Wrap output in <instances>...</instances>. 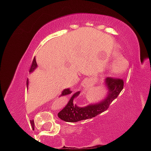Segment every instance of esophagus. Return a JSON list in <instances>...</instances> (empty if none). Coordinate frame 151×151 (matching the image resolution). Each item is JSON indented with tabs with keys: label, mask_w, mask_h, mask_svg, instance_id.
<instances>
[{
	"label": "esophagus",
	"mask_w": 151,
	"mask_h": 151,
	"mask_svg": "<svg viewBox=\"0 0 151 151\" xmlns=\"http://www.w3.org/2000/svg\"><path fill=\"white\" fill-rule=\"evenodd\" d=\"M87 85H88L87 81H84V82H83V84H82V86H83V87H86Z\"/></svg>",
	"instance_id": "1"
}]
</instances>
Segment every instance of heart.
I'll use <instances>...</instances> for the list:
<instances>
[{
    "label": "heart",
    "instance_id": "1",
    "mask_svg": "<svg viewBox=\"0 0 151 151\" xmlns=\"http://www.w3.org/2000/svg\"><path fill=\"white\" fill-rule=\"evenodd\" d=\"M116 56H119V55H116ZM128 67H129V65L125 59L118 58L111 65L109 73L112 77H119L126 72Z\"/></svg>",
    "mask_w": 151,
    "mask_h": 151
}]
</instances>
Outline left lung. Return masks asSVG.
Wrapping results in <instances>:
<instances>
[{
	"instance_id": "obj_1",
	"label": "left lung",
	"mask_w": 151,
	"mask_h": 151,
	"mask_svg": "<svg viewBox=\"0 0 151 151\" xmlns=\"http://www.w3.org/2000/svg\"><path fill=\"white\" fill-rule=\"evenodd\" d=\"M104 84L107 89V93L103 99L98 103L90 104L83 107L78 106L76 104H74V99L80 94V92L77 91L71 97L65 108L59 112L58 117L66 122H77L91 119L106 110L124 88V81L121 79L107 77Z\"/></svg>"
}]
</instances>
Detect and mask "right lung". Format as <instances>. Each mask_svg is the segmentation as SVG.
Masks as SVG:
<instances>
[{
    "label": "right lung",
    "mask_w": 151,
    "mask_h": 151,
    "mask_svg": "<svg viewBox=\"0 0 151 151\" xmlns=\"http://www.w3.org/2000/svg\"><path fill=\"white\" fill-rule=\"evenodd\" d=\"M37 67V62H36L35 58L33 61H32V65H31L30 69V73H31V72H34V70H35ZM28 84H29V81H28V79H27V84H26V85H27V89H28ZM71 93H72V91H71L70 88H68V89H65L62 91V93H61V95H60V96H67V95L70 94ZM75 93H74V94H75ZM73 95H72V96H73ZM30 122H31V124H34V121L33 120L30 121Z\"/></svg>",
    "instance_id": "right-lung-1"
}]
</instances>
